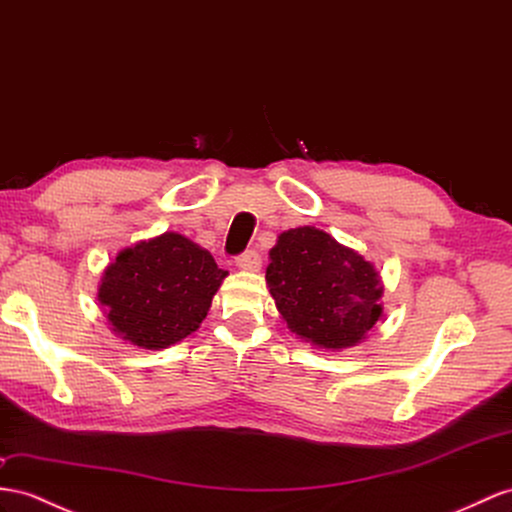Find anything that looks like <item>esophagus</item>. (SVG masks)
<instances>
[{
	"label": "esophagus",
	"instance_id": "1",
	"mask_svg": "<svg viewBox=\"0 0 512 512\" xmlns=\"http://www.w3.org/2000/svg\"><path fill=\"white\" fill-rule=\"evenodd\" d=\"M235 266L242 268V270H259L261 257H259L257 251H253V248H251V251H244L242 255L235 257Z\"/></svg>",
	"mask_w": 512,
	"mask_h": 512
}]
</instances>
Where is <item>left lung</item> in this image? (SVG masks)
Returning <instances> with one entry per match:
<instances>
[{"label":"left lung","mask_w":512,"mask_h":512,"mask_svg":"<svg viewBox=\"0 0 512 512\" xmlns=\"http://www.w3.org/2000/svg\"><path fill=\"white\" fill-rule=\"evenodd\" d=\"M266 281L287 326L322 348L359 344L381 318L374 266L316 227L279 235Z\"/></svg>","instance_id":"1"}]
</instances>
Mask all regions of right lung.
Instances as JSON below:
<instances>
[{"label":"right lung","mask_w":512,"mask_h":512,"mask_svg":"<svg viewBox=\"0 0 512 512\" xmlns=\"http://www.w3.org/2000/svg\"><path fill=\"white\" fill-rule=\"evenodd\" d=\"M225 277L205 248L166 231L119 253L103 274L99 300L116 335L160 350L199 329Z\"/></svg>","instance_id":"obj_1"}]
</instances>
